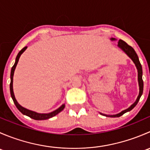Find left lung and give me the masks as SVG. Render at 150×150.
<instances>
[{
    "mask_svg": "<svg viewBox=\"0 0 150 150\" xmlns=\"http://www.w3.org/2000/svg\"><path fill=\"white\" fill-rule=\"evenodd\" d=\"M110 40H111L112 41H115V40H116L117 39L111 38ZM117 46H118L122 51H124V52L127 54V56H128V57H129L133 62H134V64H135L136 67H137V72H138V83H139V95L138 96H137V100L135 101V102H134L133 104H131L128 109L122 110V111L120 112V113H117V114L116 115H106V114H103V113L99 112L102 115L106 116V117H120V116L122 115L123 114H125V113L127 112H129L131 111V110H133V109L136 107V105H137V103H138L139 101L141 96H142V93H143V89H144V82H143V80H142V67L139 62V59L138 56H137V53H136V51H134V49L132 48V47L128 46V45L122 40H118Z\"/></svg>",
    "mask_w": 150,
    "mask_h": 150,
    "instance_id": "8db88e82",
    "label": "left lung"
}]
</instances>
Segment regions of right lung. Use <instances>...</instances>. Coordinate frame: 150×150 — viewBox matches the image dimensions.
<instances>
[{
    "instance_id": "add662e5",
    "label": "right lung",
    "mask_w": 150,
    "mask_h": 150,
    "mask_svg": "<svg viewBox=\"0 0 150 150\" xmlns=\"http://www.w3.org/2000/svg\"><path fill=\"white\" fill-rule=\"evenodd\" d=\"M28 46H25V48H22L19 53H18L17 56L16 57V60H15V63L13 64V66L11 68V83H10V92H11V96L12 99L13 101V103L15 104L16 105V108L21 112L23 115H25L28 116V117H31V118L34 119V120H47V119H49L51 117H54L55 115H57V114L60 112L64 110V108L65 107V104H63L61 107H59L58 109H57L54 111L51 112L49 113H38L36 112L32 111V110H28V109L25 108L22 106H21L20 104L18 103V102L16 101V98H15L14 93H13V74H14V70L16 69V67L17 65V63L19 62V57L20 56L23 54L24 51L27 49Z\"/></svg>"
}]
</instances>
